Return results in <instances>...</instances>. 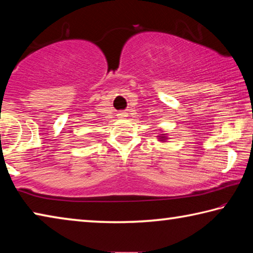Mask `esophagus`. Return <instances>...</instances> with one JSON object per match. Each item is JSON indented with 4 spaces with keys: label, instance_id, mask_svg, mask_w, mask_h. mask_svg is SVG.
<instances>
[{
    "label": "esophagus",
    "instance_id": "34e87169",
    "mask_svg": "<svg viewBox=\"0 0 253 253\" xmlns=\"http://www.w3.org/2000/svg\"><path fill=\"white\" fill-rule=\"evenodd\" d=\"M127 115H128V114L125 113V111H119L117 116H118V118H125V117H127Z\"/></svg>",
    "mask_w": 253,
    "mask_h": 253
}]
</instances>
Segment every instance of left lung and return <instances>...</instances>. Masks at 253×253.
I'll list each match as a JSON object with an SVG mask.
<instances>
[{"label": "left lung", "instance_id": "left-lung-1", "mask_svg": "<svg viewBox=\"0 0 253 253\" xmlns=\"http://www.w3.org/2000/svg\"><path fill=\"white\" fill-rule=\"evenodd\" d=\"M160 137H161V136H160ZM160 139H161V140H165L166 138H165V137H161V138H160Z\"/></svg>", "mask_w": 253, "mask_h": 253}]
</instances>
